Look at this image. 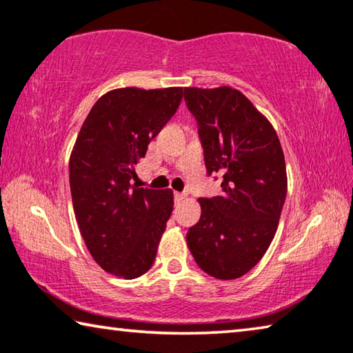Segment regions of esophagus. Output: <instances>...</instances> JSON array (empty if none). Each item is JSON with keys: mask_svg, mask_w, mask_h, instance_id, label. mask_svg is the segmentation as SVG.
Instances as JSON below:
<instances>
[{"mask_svg": "<svg viewBox=\"0 0 353 353\" xmlns=\"http://www.w3.org/2000/svg\"><path fill=\"white\" fill-rule=\"evenodd\" d=\"M184 197H186V194H184V192H175V200H176V202H180V200H183Z\"/></svg>", "mask_w": 353, "mask_h": 353, "instance_id": "34e87169", "label": "esophagus"}]
</instances>
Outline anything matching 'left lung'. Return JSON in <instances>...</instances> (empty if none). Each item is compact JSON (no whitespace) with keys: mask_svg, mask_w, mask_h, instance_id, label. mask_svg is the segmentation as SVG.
<instances>
[{"mask_svg":"<svg viewBox=\"0 0 353 353\" xmlns=\"http://www.w3.org/2000/svg\"><path fill=\"white\" fill-rule=\"evenodd\" d=\"M197 120L207 173L222 176V194L199 199L202 214L188 230L189 251L216 279L256 267L278 230L287 194L281 142L271 123L230 86L184 88Z\"/></svg>","mask_w":353,"mask_h":353,"instance_id":"8db88e82","label":"left lung"}]
</instances>
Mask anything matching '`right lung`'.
Wrapping results in <instances>:
<instances>
[{
    "label": "right lung",
    "instance_id": "1",
    "mask_svg": "<svg viewBox=\"0 0 353 353\" xmlns=\"http://www.w3.org/2000/svg\"><path fill=\"white\" fill-rule=\"evenodd\" d=\"M183 88H118L101 96L69 159L75 219L96 263L124 279L145 274L173 210L172 189L132 184L135 164L175 115Z\"/></svg>",
    "mask_w": 353,
    "mask_h": 353
}]
</instances>
